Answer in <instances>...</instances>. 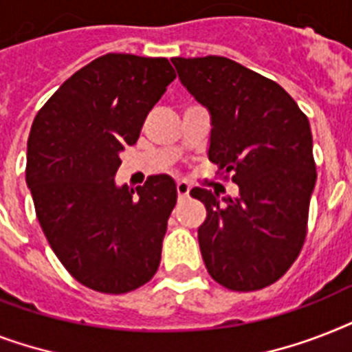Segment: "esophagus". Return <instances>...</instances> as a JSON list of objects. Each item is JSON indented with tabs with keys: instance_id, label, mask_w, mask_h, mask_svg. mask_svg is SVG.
Segmentation results:
<instances>
[{
	"instance_id": "obj_1",
	"label": "esophagus",
	"mask_w": 352,
	"mask_h": 352,
	"mask_svg": "<svg viewBox=\"0 0 352 352\" xmlns=\"http://www.w3.org/2000/svg\"><path fill=\"white\" fill-rule=\"evenodd\" d=\"M188 193H190V184L184 181L177 182V195L182 199V197H188Z\"/></svg>"
}]
</instances>
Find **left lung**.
I'll return each instance as SVG.
<instances>
[{
	"mask_svg": "<svg viewBox=\"0 0 352 352\" xmlns=\"http://www.w3.org/2000/svg\"><path fill=\"white\" fill-rule=\"evenodd\" d=\"M179 78L212 115L210 162L239 186L235 199L206 188L199 246L208 274L235 292L276 283L305 243L316 184L307 115L274 80L225 56L173 58Z\"/></svg>",
	"mask_w": 352,
	"mask_h": 352,
	"instance_id": "left-lung-1",
	"label": "left lung"
}]
</instances>
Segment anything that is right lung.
<instances>
[{
    "mask_svg": "<svg viewBox=\"0 0 352 352\" xmlns=\"http://www.w3.org/2000/svg\"><path fill=\"white\" fill-rule=\"evenodd\" d=\"M177 74L166 58L109 52L65 80L30 127L27 184L52 252L78 283L126 294L153 278L175 182L117 188L120 151Z\"/></svg>",
    "mask_w": 352,
    "mask_h": 352,
    "instance_id": "obj_1",
    "label": "right lung"
}]
</instances>
